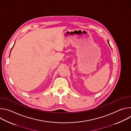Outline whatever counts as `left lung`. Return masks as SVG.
Instances as JSON below:
<instances>
[{
	"label": "left lung",
	"mask_w": 131,
	"mask_h": 131,
	"mask_svg": "<svg viewBox=\"0 0 131 131\" xmlns=\"http://www.w3.org/2000/svg\"><path fill=\"white\" fill-rule=\"evenodd\" d=\"M108 44H109V42H108ZM109 46H110V45H109Z\"/></svg>",
	"instance_id": "left-lung-1"
}]
</instances>
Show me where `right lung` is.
<instances>
[{
	"mask_svg": "<svg viewBox=\"0 0 131 131\" xmlns=\"http://www.w3.org/2000/svg\"><path fill=\"white\" fill-rule=\"evenodd\" d=\"M12 49H11V50H12Z\"/></svg>",
	"mask_w": 131,
	"mask_h": 131,
	"instance_id": "right-lung-1",
	"label": "right lung"
}]
</instances>
